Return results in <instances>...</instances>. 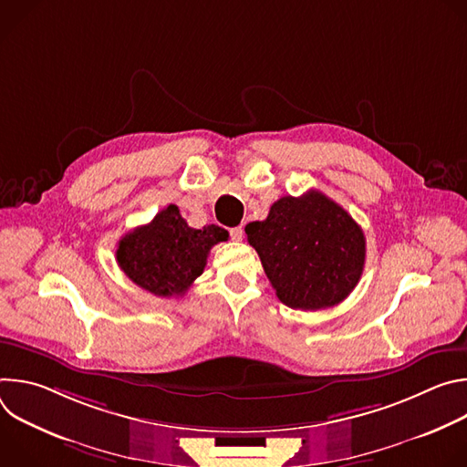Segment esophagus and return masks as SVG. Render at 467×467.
<instances>
[{
	"mask_svg": "<svg viewBox=\"0 0 467 467\" xmlns=\"http://www.w3.org/2000/svg\"><path fill=\"white\" fill-rule=\"evenodd\" d=\"M229 233H231V238H233L234 242H240V240L244 238V229H242V227H233Z\"/></svg>",
	"mask_w": 467,
	"mask_h": 467,
	"instance_id": "34e87169",
	"label": "esophagus"
}]
</instances>
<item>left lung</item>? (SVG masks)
<instances>
[{
	"mask_svg": "<svg viewBox=\"0 0 467 467\" xmlns=\"http://www.w3.org/2000/svg\"><path fill=\"white\" fill-rule=\"evenodd\" d=\"M277 297L290 308L321 310L358 285L366 238L360 225L317 190L285 195L264 222L245 225Z\"/></svg>",
	"mask_w": 467,
	"mask_h": 467,
	"instance_id": "obj_1",
	"label": "left lung"
}]
</instances>
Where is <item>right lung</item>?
Listing matches in <instances>:
<instances>
[{
    "instance_id": "add662e5",
    "label": "right lung",
    "mask_w": 467,
    "mask_h": 467,
    "mask_svg": "<svg viewBox=\"0 0 467 467\" xmlns=\"http://www.w3.org/2000/svg\"><path fill=\"white\" fill-rule=\"evenodd\" d=\"M229 233L218 225L193 229L179 207L168 205L148 225L132 229L118 242L121 272L153 296L179 297L203 274L213 245Z\"/></svg>"
}]
</instances>
